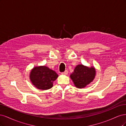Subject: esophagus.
Returning a JSON list of instances; mask_svg holds the SVG:
<instances>
[{
	"label": "esophagus",
	"mask_w": 126,
	"mask_h": 126,
	"mask_svg": "<svg viewBox=\"0 0 126 126\" xmlns=\"http://www.w3.org/2000/svg\"><path fill=\"white\" fill-rule=\"evenodd\" d=\"M67 74H68V71L67 70H66L62 72V74H63V75H67Z\"/></svg>",
	"instance_id": "34e87169"
}]
</instances>
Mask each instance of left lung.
<instances>
[{"label": "left lung", "instance_id": "obj_1", "mask_svg": "<svg viewBox=\"0 0 126 126\" xmlns=\"http://www.w3.org/2000/svg\"><path fill=\"white\" fill-rule=\"evenodd\" d=\"M96 74L94 67L89 68L82 64H79L70 75V78L76 87L82 88L92 81Z\"/></svg>", "mask_w": 126, "mask_h": 126}]
</instances>
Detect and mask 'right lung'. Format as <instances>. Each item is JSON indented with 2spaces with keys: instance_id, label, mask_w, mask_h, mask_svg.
I'll return each instance as SVG.
<instances>
[{
  "instance_id": "add662e5",
  "label": "right lung",
  "mask_w": 126,
  "mask_h": 126,
  "mask_svg": "<svg viewBox=\"0 0 126 126\" xmlns=\"http://www.w3.org/2000/svg\"><path fill=\"white\" fill-rule=\"evenodd\" d=\"M58 76L55 71L44 66L34 67L30 72V79L38 89L47 90L52 87L53 81Z\"/></svg>"
}]
</instances>
